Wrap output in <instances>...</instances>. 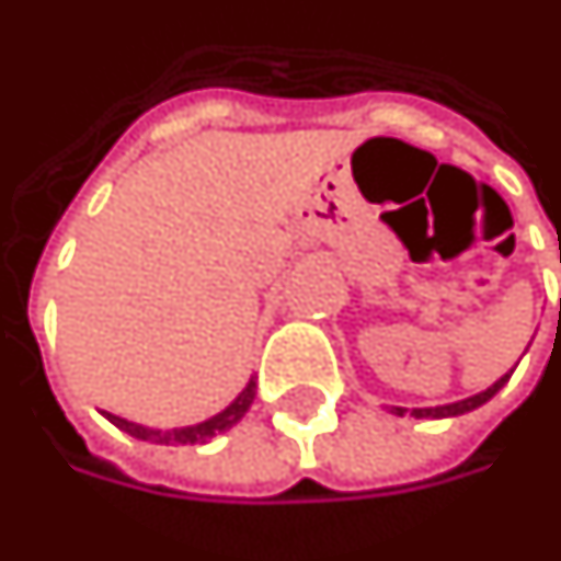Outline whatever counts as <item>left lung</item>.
Listing matches in <instances>:
<instances>
[{"mask_svg":"<svg viewBox=\"0 0 561 561\" xmlns=\"http://www.w3.org/2000/svg\"><path fill=\"white\" fill-rule=\"evenodd\" d=\"M559 264H561V254H559ZM559 312H561V304H559ZM511 374H513V370H511ZM511 374H504L499 382H492L489 389L480 391V394H471V398H465V401L444 403V407H419V410H413V416H416V419H446V416H461V413H471V410H477V407H483L489 398H495V394L504 389V382L511 379ZM391 413L403 416L407 410H403V407H391Z\"/></svg>","mask_w":561,"mask_h":561,"instance_id":"obj_1","label":"left lung"}]
</instances>
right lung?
I'll list each match as a JSON object with an SVG mask.
<instances>
[{"instance_id": "right-lung-1", "label": "right lung", "mask_w": 561, "mask_h": 561, "mask_svg": "<svg viewBox=\"0 0 561 561\" xmlns=\"http://www.w3.org/2000/svg\"><path fill=\"white\" fill-rule=\"evenodd\" d=\"M254 401V379H249V386L233 398L230 407H225L221 413H215L213 419L206 422H197V425H187V428H172V431H160V428H145V425H136V422H127V419L115 416V413H105V419L117 425L121 431H127L130 437L136 440H148V444H163V446H187V444H206L213 440L215 434H225L227 428H233Z\"/></svg>"}]
</instances>
